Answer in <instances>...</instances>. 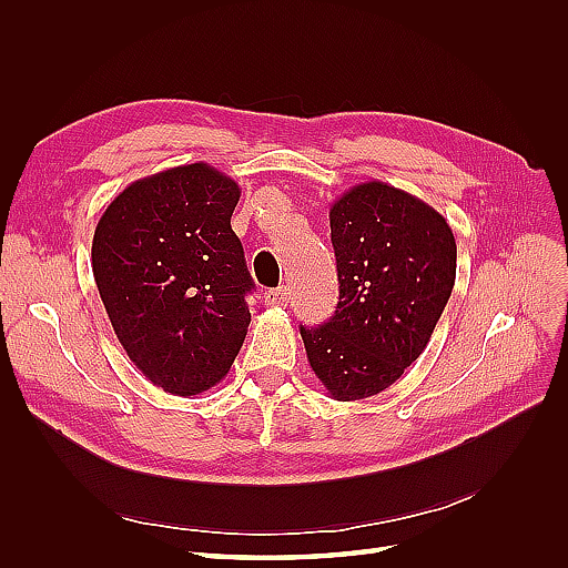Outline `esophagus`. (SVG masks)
I'll return each mask as SVG.
<instances>
[{"instance_id":"obj_1","label":"esophagus","mask_w":568,"mask_h":568,"mask_svg":"<svg viewBox=\"0 0 568 568\" xmlns=\"http://www.w3.org/2000/svg\"><path fill=\"white\" fill-rule=\"evenodd\" d=\"M288 301V288L286 286H277L265 291V303L267 305H286Z\"/></svg>"}]
</instances>
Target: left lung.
<instances>
[{
  "mask_svg": "<svg viewBox=\"0 0 568 568\" xmlns=\"http://www.w3.org/2000/svg\"><path fill=\"white\" fill-rule=\"evenodd\" d=\"M338 305L301 326L307 363L334 400L382 393L424 353L455 286L445 217L386 182L351 186L329 209Z\"/></svg>",
  "mask_w": 568,
  "mask_h": 568,
  "instance_id": "obj_1",
  "label": "left lung"
}]
</instances>
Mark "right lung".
<instances>
[{"label":"right lung","instance_id":"1","mask_svg":"<svg viewBox=\"0 0 568 568\" xmlns=\"http://www.w3.org/2000/svg\"><path fill=\"white\" fill-rule=\"evenodd\" d=\"M239 184L189 163L128 184L101 215L92 272L113 332L153 386L199 395L242 351L255 286L230 220Z\"/></svg>","mask_w":568,"mask_h":568}]
</instances>
